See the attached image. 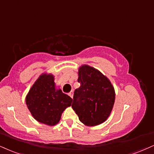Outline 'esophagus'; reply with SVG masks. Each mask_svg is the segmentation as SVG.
Instances as JSON below:
<instances>
[{"mask_svg": "<svg viewBox=\"0 0 154 154\" xmlns=\"http://www.w3.org/2000/svg\"><path fill=\"white\" fill-rule=\"evenodd\" d=\"M69 95L70 97H71L72 98H73V95H74V91H73V90H72V91L69 92Z\"/></svg>", "mask_w": 154, "mask_h": 154, "instance_id": "esophagus-1", "label": "esophagus"}]
</instances>
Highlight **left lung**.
Instances as JSON below:
<instances>
[{"instance_id":"1","label":"left lung","mask_w":154,"mask_h":154,"mask_svg":"<svg viewBox=\"0 0 154 154\" xmlns=\"http://www.w3.org/2000/svg\"><path fill=\"white\" fill-rule=\"evenodd\" d=\"M80 87L74 93L72 107L82 123L95 126L104 123L113 107L116 92L106 76L99 70L83 64L78 69Z\"/></svg>"}]
</instances>
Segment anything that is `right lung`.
Here are the masks:
<instances>
[{"instance_id": "right-lung-1", "label": "right lung", "mask_w": 154, "mask_h": 154, "mask_svg": "<svg viewBox=\"0 0 154 154\" xmlns=\"http://www.w3.org/2000/svg\"><path fill=\"white\" fill-rule=\"evenodd\" d=\"M72 103L69 96L57 88L52 74H42L26 97V104L31 116L39 123L50 126L59 123L62 112Z\"/></svg>"}]
</instances>
